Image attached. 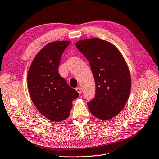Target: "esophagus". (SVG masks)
I'll return each instance as SVG.
<instances>
[{"label":"esophagus","instance_id":"34e87169","mask_svg":"<svg viewBox=\"0 0 159 159\" xmlns=\"http://www.w3.org/2000/svg\"><path fill=\"white\" fill-rule=\"evenodd\" d=\"M76 91L77 92V93H78V94H82V90H81V89L80 87H78V88H76Z\"/></svg>","mask_w":159,"mask_h":159}]
</instances>
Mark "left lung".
<instances>
[{"instance_id": "obj_1", "label": "left lung", "mask_w": 159, "mask_h": 159, "mask_svg": "<svg viewBox=\"0 0 159 159\" xmlns=\"http://www.w3.org/2000/svg\"><path fill=\"white\" fill-rule=\"evenodd\" d=\"M75 45L89 61L95 81L96 95L88 103L90 111L103 120H110L129 99L131 78L128 65L118 49L107 41L86 39Z\"/></svg>"}]
</instances>
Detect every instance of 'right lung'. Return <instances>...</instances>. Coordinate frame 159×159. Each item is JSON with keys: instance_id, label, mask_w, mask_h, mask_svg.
<instances>
[{"instance_id": "add662e5", "label": "right lung", "mask_w": 159, "mask_h": 159, "mask_svg": "<svg viewBox=\"0 0 159 159\" xmlns=\"http://www.w3.org/2000/svg\"><path fill=\"white\" fill-rule=\"evenodd\" d=\"M70 41L48 43L34 56L29 69L27 83L31 100L40 114L50 121L67 118L72 102L79 97L58 74L61 56Z\"/></svg>"}]
</instances>
